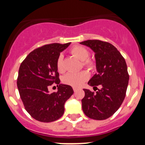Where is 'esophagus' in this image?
I'll return each mask as SVG.
<instances>
[{
    "mask_svg": "<svg viewBox=\"0 0 145 145\" xmlns=\"http://www.w3.org/2000/svg\"><path fill=\"white\" fill-rule=\"evenodd\" d=\"M77 88H76V87H73V91H74V92H76L77 91Z\"/></svg>",
    "mask_w": 145,
    "mask_h": 145,
    "instance_id": "obj_1",
    "label": "esophagus"
}]
</instances>
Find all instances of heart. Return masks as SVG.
I'll return each mask as SVG.
<instances>
[{
	"mask_svg": "<svg viewBox=\"0 0 145 145\" xmlns=\"http://www.w3.org/2000/svg\"><path fill=\"white\" fill-rule=\"evenodd\" d=\"M71 53L80 61H82V65L89 70H93L95 68V63L94 61L89 59V52L84 47L80 45H75L71 50ZM56 68L59 72H64V68L63 65V56L59 55L56 60ZM89 74L86 71H80L78 72H70L66 74L63 77V82L65 84L70 85L73 87L78 88L83 84L84 82L89 79Z\"/></svg>",
	"mask_w": 145,
	"mask_h": 145,
	"instance_id": "1",
	"label": "heart"
}]
</instances>
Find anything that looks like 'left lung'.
<instances>
[{
	"label": "left lung",
	"mask_w": 145,
	"mask_h": 145,
	"mask_svg": "<svg viewBox=\"0 0 145 145\" xmlns=\"http://www.w3.org/2000/svg\"><path fill=\"white\" fill-rule=\"evenodd\" d=\"M80 44L90 47L95 52L97 73L88 84L96 87L98 91L83 89L82 100L85 115L95 120H104L112 116L120 107L126 96L129 74L124 58L110 43L99 40H88Z\"/></svg>",
	"instance_id": "1"
}]
</instances>
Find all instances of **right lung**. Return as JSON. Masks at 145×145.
I'll use <instances>...</instances> for the list:
<instances>
[{
  "instance_id": "1",
  "label": "right lung",
  "mask_w": 145,
  "mask_h": 145,
  "mask_svg": "<svg viewBox=\"0 0 145 145\" xmlns=\"http://www.w3.org/2000/svg\"><path fill=\"white\" fill-rule=\"evenodd\" d=\"M70 44L42 46L31 52L21 63L18 90L25 110L35 120L48 123L61 117L65 101L74 93L71 86L60 84L56 65L58 56ZM54 83L58 91L50 94L48 88Z\"/></svg>"
}]
</instances>
